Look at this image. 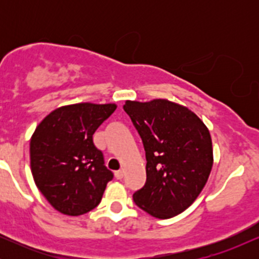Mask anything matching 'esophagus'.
Listing matches in <instances>:
<instances>
[{"label": "esophagus", "mask_w": 259, "mask_h": 259, "mask_svg": "<svg viewBox=\"0 0 259 259\" xmlns=\"http://www.w3.org/2000/svg\"><path fill=\"white\" fill-rule=\"evenodd\" d=\"M123 175H124V170L123 169H119V170H117V171H114V177H115V179H121V178H123Z\"/></svg>", "instance_id": "esophagus-1"}]
</instances>
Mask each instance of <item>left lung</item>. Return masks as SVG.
I'll return each mask as SVG.
<instances>
[{
  "instance_id": "obj_1",
  "label": "left lung",
  "mask_w": 259,
  "mask_h": 259,
  "mask_svg": "<svg viewBox=\"0 0 259 259\" xmlns=\"http://www.w3.org/2000/svg\"><path fill=\"white\" fill-rule=\"evenodd\" d=\"M124 111L146 152V183L134 202L159 219L184 212L200 195L213 165L212 140L194 112L168 100L126 101Z\"/></svg>"
}]
</instances>
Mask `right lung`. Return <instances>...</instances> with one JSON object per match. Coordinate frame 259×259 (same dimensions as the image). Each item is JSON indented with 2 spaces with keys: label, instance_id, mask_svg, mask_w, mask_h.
<instances>
[{
  "label": "right lung",
  "instance_id": "obj_1",
  "mask_svg": "<svg viewBox=\"0 0 259 259\" xmlns=\"http://www.w3.org/2000/svg\"><path fill=\"white\" fill-rule=\"evenodd\" d=\"M117 106L76 103L59 107L38 124L30 140L31 173L50 204L67 215L99 206L113 173L94 135Z\"/></svg>",
  "mask_w": 259,
  "mask_h": 259
}]
</instances>
